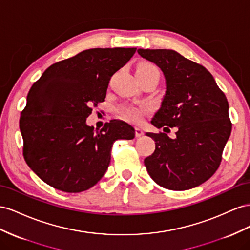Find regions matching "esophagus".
<instances>
[{"label":"esophagus","mask_w":250,"mask_h":250,"mask_svg":"<svg viewBox=\"0 0 250 250\" xmlns=\"http://www.w3.org/2000/svg\"><path fill=\"white\" fill-rule=\"evenodd\" d=\"M144 134H145V132L142 131L141 129H139V127H135V136L141 137Z\"/></svg>","instance_id":"1"}]
</instances>
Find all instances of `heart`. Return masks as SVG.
<instances>
[{"mask_svg": "<svg viewBox=\"0 0 250 250\" xmlns=\"http://www.w3.org/2000/svg\"><path fill=\"white\" fill-rule=\"evenodd\" d=\"M147 70H157L153 65L148 62H142L137 66L136 71H147ZM148 112L147 105H125L119 109V115L130 123L138 124L144 118V116Z\"/></svg>", "mask_w": 250, "mask_h": 250, "instance_id": "heart-1", "label": "heart"}]
</instances>
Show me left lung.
Here are the masks:
<instances>
[{"label":"left lung","mask_w":250,"mask_h":250,"mask_svg":"<svg viewBox=\"0 0 250 250\" xmlns=\"http://www.w3.org/2000/svg\"><path fill=\"white\" fill-rule=\"evenodd\" d=\"M137 52L158 66L166 80V94L151 124L158 129H177L174 139L165 133H146L156 145L145 159L147 173L165 188H194L216 173L230 136L226 96L203 66L174 50Z\"/></svg>","instance_id":"obj_1"}]
</instances>
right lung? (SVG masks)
Returning <instances> with one entry per match:
<instances>
[{
    "instance_id": "add662e5",
    "label": "right lung",
    "mask_w": 250,
    "mask_h": 250,
    "mask_svg": "<svg viewBox=\"0 0 250 250\" xmlns=\"http://www.w3.org/2000/svg\"><path fill=\"white\" fill-rule=\"evenodd\" d=\"M136 48H94L55 62L27 95L20 130L24 158L41 179L66 192L87 190L102 179L117 139H133L135 130L111 120L101 131L87 125L90 106L104 102L111 76Z\"/></svg>"
}]
</instances>
